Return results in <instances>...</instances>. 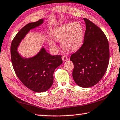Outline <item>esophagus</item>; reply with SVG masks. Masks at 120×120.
I'll return each mask as SVG.
<instances>
[{"instance_id":"34e87169","label":"esophagus","mask_w":120,"mask_h":120,"mask_svg":"<svg viewBox=\"0 0 120 120\" xmlns=\"http://www.w3.org/2000/svg\"><path fill=\"white\" fill-rule=\"evenodd\" d=\"M62 60L64 62H66L68 60V57L66 56H63L62 57Z\"/></svg>"}]
</instances>
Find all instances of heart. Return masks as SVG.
Here are the masks:
<instances>
[{"label":"heart","instance_id":"b5f03b06","mask_svg":"<svg viewBox=\"0 0 120 120\" xmlns=\"http://www.w3.org/2000/svg\"><path fill=\"white\" fill-rule=\"evenodd\" d=\"M52 36L61 41V46L68 51H75L82 45L84 39V29L80 23H67L58 27L52 31ZM52 47H55L54 42L50 41Z\"/></svg>","mask_w":120,"mask_h":120}]
</instances>
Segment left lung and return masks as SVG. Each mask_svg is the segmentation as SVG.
<instances>
[{
  "instance_id": "obj_1",
  "label": "left lung",
  "mask_w": 120,
  "mask_h": 120,
  "mask_svg": "<svg viewBox=\"0 0 120 120\" xmlns=\"http://www.w3.org/2000/svg\"><path fill=\"white\" fill-rule=\"evenodd\" d=\"M86 31L82 47L72 55L70 60L74 64L73 78L82 87L96 84L104 76L110 58L108 39L99 27L84 18Z\"/></svg>"
}]
</instances>
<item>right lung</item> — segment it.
<instances>
[{"mask_svg":"<svg viewBox=\"0 0 120 120\" xmlns=\"http://www.w3.org/2000/svg\"><path fill=\"white\" fill-rule=\"evenodd\" d=\"M44 19L26 25L18 31L10 48L11 63L16 74L23 84L35 92H46L53 84L54 72L63 63L61 55H52L44 46L34 56L25 58L18 52L19 44L29 31L42 25Z\"/></svg>","mask_w":120,"mask_h":120,"instance_id":"add662e5","label":"right lung"}]
</instances>
